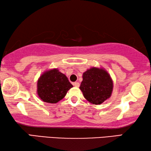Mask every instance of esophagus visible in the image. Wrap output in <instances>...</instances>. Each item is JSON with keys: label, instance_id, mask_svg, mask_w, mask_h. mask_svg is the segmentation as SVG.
<instances>
[{"label": "esophagus", "instance_id": "obj_1", "mask_svg": "<svg viewBox=\"0 0 151 151\" xmlns=\"http://www.w3.org/2000/svg\"><path fill=\"white\" fill-rule=\"evenodd\" d=\"M73 85L74 86H76V87H79V86H80V83H79V82H74V83H73Z\"/></svg>", "mask_w": 151, "mask_h": 151}]
</instances>
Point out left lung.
Returning a JSON list of instances; mask_svg holds the SVG:
<instances>
[{
    "label": "left lung",
    "instance_id": "obj_1",
    "mask_svg": "<svg viewBox=\"0 0 151 151\" xmlns=\"http://www.w3.org/2000/svg\"><path fill=\"white\" fill-rule=\"evenodd\" d=\"M80 89L88 102L98 105L110 97L113 83L107 71L92 68L83 73Z\"/></svg>",
    "mask_w": 151,
    "mask_h": 151
}]
</instances>
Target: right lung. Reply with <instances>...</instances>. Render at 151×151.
Masks as SVG:
<instances>
[{
    "instance_id": "right-lung-1",
    "label": "right lung",
    "mask_w": 151,
    "mask_h": 151,
    "mask_svg": "<svg viewBox=\"0 0 151 151\" xmlns=\"http://www.w3.org/2000/svg\"><path fill=\"white\" fill-rule=\"evenodd\" d=\"M73 87L65 75L58 69L45 71L37 81L39 97L45 102L54 104L65 97L68 91Z\"/></svg>"
}]
</instances>
